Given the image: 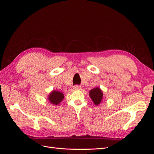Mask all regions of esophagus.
<instances>
[{"label":"esophagus","instance_id":"1","mask_svg":"<svg viewBox=\"0 0 154 154\" xmlns=\"http://www.w3.org/2000/svg\"><path fill=\"white\" fill-rule=\"evenodd\" d=\"M81 86H79V85H75L74 87V90H76V91H77V90H81Z\"/></svg>","mask_w":154,"mask_h":154}]
</instances>
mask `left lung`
<instances>
[{
  "label": "left lung",
  "mask_w": 154,
  "mask_h": 154,
  "mask_svg": "<svg viewBox=\"0 0 154 154\" xmlns=\"http://www.w3.org/2000/svg\"><path fill=\"white\" fill-rule=\"evenodd\" d=\"M89 96L95 105H98L103 100V92L99 87H96L89 92Z\"/></svg>",
  "instance_id": "obj_1"
}]
</instances>
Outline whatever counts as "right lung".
<instances>
[{
    "label": "right lung",
    "instance_id": "1",
    "mask_svg": "<svg viewBox=\"0 0 154 154\" xmlns=\"http://www.w3.org/2000/svg\"><path fill=\"white\" fill-rule=\"evenodd\" d=\"M64 98V95L60 91H53L51 94L48 95V99L49 100V102L52 103L54 105H58L59 103L63 100Z\"/></svg>",
    "mask_w": 154,
    "mask_h": 154
}]
</instances>
